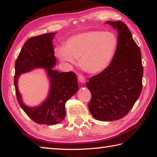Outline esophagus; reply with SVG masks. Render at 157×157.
Segmentation results:
<instances>
[{"mask_svg": "<svg viewBox=\"0 0 157 157\" xmlns=\"http://www.w3.org/2000/svg\"><path fill=\"white\" fill-rule=\"evenodd\" d=\"M78 80L81 82V83H85L86 82V78H84V76L83 75H78Z\"/></svg>", "mask_w": 157, "mask_h": 157, "instance_id": "obj_1", "label": "esophagus"}]
</instances>
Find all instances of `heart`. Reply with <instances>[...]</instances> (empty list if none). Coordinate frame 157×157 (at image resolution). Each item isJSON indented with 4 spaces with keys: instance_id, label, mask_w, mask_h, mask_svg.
I'll return each mask as SVG.
<instances>
[{
    "instance_id": "b5f03b06",
    "label": "heart",
    "mask_w": 157,
    "mask_h": 157,
    "mask_svg": "<svg viewBox=\"0 0 157 157\" xmlns=\"http://www.w3.org/2000/svg\"><path fill=\"white\" fill-rule=\"evenodd\" d=\"M117 38L111 32L87 31L67 40L65 47H58L56 53L62 62L75 64L79 58L82 69L92 74L102 72L109 66L117 48Z\"/></svg>"
}]
</instances>
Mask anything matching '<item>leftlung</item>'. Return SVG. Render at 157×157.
<instances>
[{
    "label": "left lung",
    "instance_id": "1",
    "mask_svg": "<svg viewBox=\"0 0 157 157\" xmlns=\"http://www.w3.org/2000/svg\"><path fill=\"white\" fill-rule=\"evenodd\" d=\"M106 23L117 30V48L109 66L90 78L86 86L91 93V115L109 121L126 116L139 98L144 68L140 49L126 25L121 21Z\"/></svg>",
    "mask_w": 157,
    "mask_h": 157
}]
</instances>
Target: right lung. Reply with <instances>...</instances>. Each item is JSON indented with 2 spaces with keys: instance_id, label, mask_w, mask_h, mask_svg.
Returning <instances> with one entry per match:
<instances>
[{
  "instance_id": "obj_1",
  "label": "right lung",
  "mask_w": 157,
  "mask_h": 157,
  "mask_svg": "<svg viewBox=\"0 0 157 157\" xmlns=\"http://www.w3.org/2000/svg\"><path fill=\"white\" fill-rule=\"evenodd\" d=\"M56 33L32 37L25 42L15 62L14 86L17 100L25 113L39 124L54 125L65 117V104L78 90L75 73L53 70L56 64L52 40ZM36 67L46 70L50 80V90L46 101L38 107H29L22 102L17 82L20 75Z\"/></svg>"
}]
</instances>
